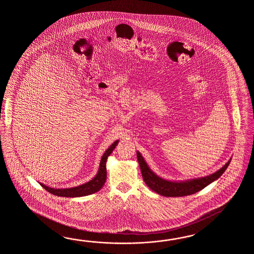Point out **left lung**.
Instances as JSON below:
<instances>
[{"mask_svg":"<svg viewBox=\"0 0 254 254\" xmlns=\"http://www.w3.org/2000/svg\"><path fill=\"white\" fill-rule=\"evenodd\" d=\"M137 159L140 164L141 175L145 182L146 185L153 191L157 192L158 194L162 195L165 197H181V196H187V195L193 194L198 192L200 190L205 188L207 185L211 184L217 179L220 178L222 173L226 171L227 167L231 162V160H229L226 164L221 168L219 171L206 177L192 179V180L183 181V182H171L159 177L153 173L147 165L143 157L140 155L139 151H137Z\"/></svg>","mask_w":254,"mask_h":254,"instance_id":"obj_1","label":"left lung"}]
</instances>
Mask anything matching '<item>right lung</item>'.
<instances>
[{
	"label": "right lung",
	"instance_id": "1",
	"mask_svg": "<svg viewBox=\"0 0 254 254\" xmlns=\"http://www.w3.org/2000/svg\"><path fill=\"white\" fill-rule=\"evenodd\" d=\"M119 140H115L112 145L109 147L106 151L104 152L102 160L100 162V167L98 170V173L95 177L89 181L88 183L84 184L79 185L77 187H72V188H66V189H54L51 188L43 184H40L43 186L44 189L49 191L52 194L56 195V196H61V197H70V198H74V197H81V196H86V195L92 194L94 192H97L98 190L102 189L103 184L106 181L107 177V173H106V162L107 159L110 156V154L113 152L115 147L117 146Z\"/></svg>",
	"mask_w": 254,
	"mask_h": 254
}]
</instances>
